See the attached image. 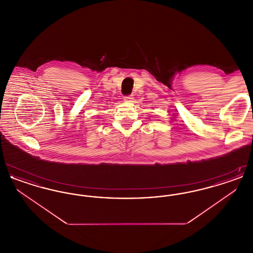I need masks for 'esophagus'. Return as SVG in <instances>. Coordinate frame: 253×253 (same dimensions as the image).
Here are the masks:
<instances>
[{"mask_svg": "<svg viewBox=\"0 0 253 253\" xmlns=\"http://www.w3.org/2000/svg\"><path fill=\"white\" fill-rule=\"evenodd\" d=\"M124 101L125 102H132L133 101V97H132V96H124Z\"/></svg>", "mask_w": 253, "mask_h": 253, "instance_id": "34e87169", "label": "esophagus"}]
</instances>
